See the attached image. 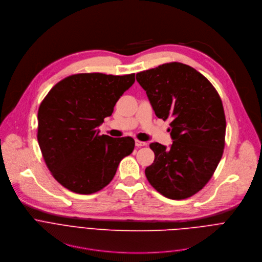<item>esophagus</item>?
<instances>
[{
  "instance_id": "1",
  "label": "esophagus",
  "mask_w": 262,
  "mask_h": 262,
  "mask_svg": "<svg viewBox=\"0 0 262 262\" xmlns=\"http://www.w3.org/2000/svg\"><path fill=\"white\" fill-rule=\"evenodd\" d=\"M146 145H147L146 142L140 141V140H136V146H137V147H144V146H146Z\"/></svg>"
}]
</instances>
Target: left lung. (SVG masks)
Returning <instances> with one entry per match:
<instances>
[{"mask_svg": "<svg viewBox=\"0 0 262 262\" xmlns=\"http://www.w3.org/2000/svg\"><path fill=\"white\" fill-rule=\"evenodd\" d=\"M158 118L171 120L170 149L151 143L152 165L145 175L163 196L181 200L202 190L212 177L225 147L226 118L222 99L195 68L179 62L138 72Z\"/></svg>", "mask_w": 262, "mask_h": 262, "instance_id": "obj_1", "label": "left lung"}]
</instances>
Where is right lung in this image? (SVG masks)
<instances>
[{
    "instance_id": "add662e5",
    "label": "right lung",
    "mask_w": 262,
    "mask_h": 262,
    "mask_svg": "<svg viewBox=\"0 0 262 262\" xmlns=\"http://www.w3.org/2000/svg\"><path fill=\"white\" fill-rule=\"evenodd\" d=\"M134 83L135 73H77L57 83L41 101L37 140L47 167L67 190L84 195L102 190L134 151L132 137L97 130Z\"/></svg>"
}]
</instances>
